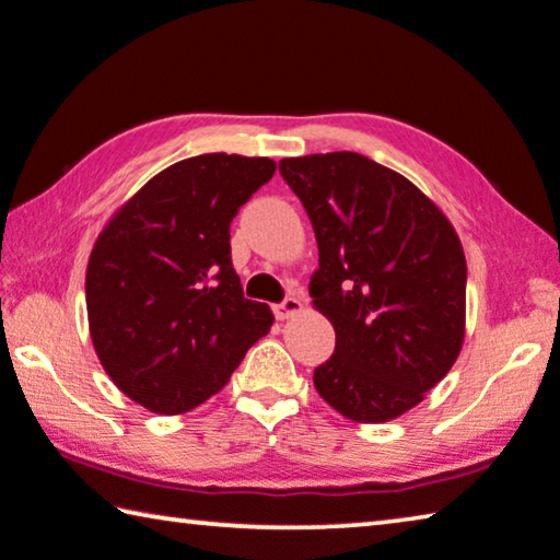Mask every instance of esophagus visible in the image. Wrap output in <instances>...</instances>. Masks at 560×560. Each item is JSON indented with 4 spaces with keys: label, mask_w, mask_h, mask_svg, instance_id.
<instances>
[{
    "label": "esophagus",
    "mask_w": 560,
    "mask_h": 560,
    "mask_svg": "<svg viewBox=\"0 0 560 560\" xmlns=\"http://www.w3.org/2000/svg\"><path fill=\"white\" fill-rule=\"evenodd\" d=\"M301 311H303V303L296 296L283 299L279 306H273V315H277L279 320H289V318H293V315H299Z\"/></svg>",
    "instance_id": "1"
}]
</instances>
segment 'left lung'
Returning <instances> with one entry per match:
<instances>
[{
	"label": "left lung",
	"mask_w": 560,
	"mask_h": 560,
	"mask_svg": "<svg viewBox=\"0 0 560 560\" xmlns=\"http://www.w3.org/2000/svg\"><path fill=\"white\" fill-rule=\"evenodd\" d=\"M318 242L308 293L335 328L318 394L345 419L384 423L423 401L465 340V252L409 178L354 151L281 159Z\"/></svg>",
	"instance_id": "left-lung-1"
}]
</instances>
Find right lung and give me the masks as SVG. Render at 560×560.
<instances>
[{
    "mask_svg": "<svg viewBox=\"0 0 560 560\" xmlns=\"http://www.w3.org/2000/svg\"><path fill=\"white\" fill-rule=\"evenodd\" d=\"M267 156L200 154L144 183L90 252V338L109 380L164 416L218 394L269 332L267 303L245 299L230 222L267 183Z\"/></svg>",
    "mask_w": 560,
    "mask_h": 560,
    "instance_id": "right-lung-1",
    "label": "right lung"
}]
</instances>
